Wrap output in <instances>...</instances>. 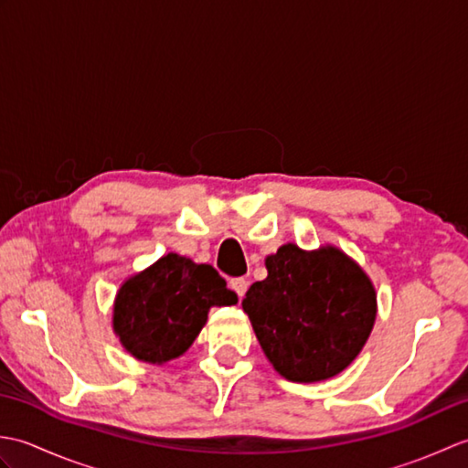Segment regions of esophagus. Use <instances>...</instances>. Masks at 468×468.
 Here are the masks:
<instances>
[{
    "label": "esophagus",
    "instance_id": "obj_1",
    "mask_svg": "<svg viewBox=\"0 0 468 468\" xmlns=\"http://www.w3.org/2000/svg\"><path fill=\"white\" fill-rule=\"evenodd\" d=\"M231 287H233L237 295L243 297L245 292H247V287H250V282H247L245 277H235V280H231Z\"/></svg>",
    "mask_w": 468,
    "mask_h": 468
}]
</instances>
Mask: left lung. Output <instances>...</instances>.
Here are the masks:
<instances>
[{"mask_svg": "<svg viewBox=\"0 0 468 468\" xmlns=\"http://www.w3.org/2000/svg\"><path fill=\"white\" fill-rule=\"evenodd\" d=\"M267 277L245 293L243 312L267 360L292 382H322L344 372L372 334L374 283L334 245L305 251L282 245L265 257Z\"/></svg>", "mask_w": 468, "mask_h": 468, "instance_id": "1", "label": "left lung"}]
</instances>
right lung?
I'll return each mask as SVG.
<instances>
[{"label": "right lung", "instance_id": "right-lung-1", "mask_svg": "<svg viewBox=\"0 0 468 468\" xmlns=\"http://www.w3.org/2000/svg\"><path fill=\"white\" fill-rule=\"evenodd\" d=\"M237 293L215 267L166 253L122 282L112 330L124 350L146 364L181 357L197 340L213 305H235Z\"/></svg>", "mask_w": 468, "mask_h": 468}]
</instances>
